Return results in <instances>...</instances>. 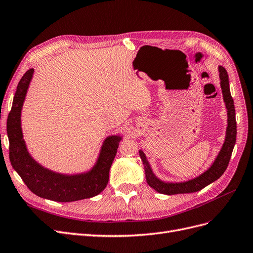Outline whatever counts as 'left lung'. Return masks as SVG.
<instances>
[{
  "label": "left lung",
  "instance_id": "1",
  "mask_svg": "<svg viewBox=\"0 0 253 253\" xmlns=\"http://www.w3.org/2000/svg\"><path fill=\"white\" fill-rule=\"evenodd\" d=\"M220 72V80H221V88L223 92L224 101L226 103V108L228 112V126H227V133H226V139L223 144L222 150L216 157L215 161L211 165V168L206 170L201 176L198 178L190 180L184 183H164L157 179L156 176L153 173L149 162H147L145 155L142 151H139L140 154L141 160L143 162L144 169H145V176L146 181L149 185L156 189L158 193L164 195H178V194H189V193H196V191L201 190L205 186L210 185L211 183L214 182L219 179L224 171L227 169L231 154L233 151L234 144L237 140V121H236V110H234L233 99L230 94L229 89V81H228V74L226 69L222 66L219 67Z\"/></svg>",
  "mask_w": 253,
  "mask_h": 253
}]
</instances>
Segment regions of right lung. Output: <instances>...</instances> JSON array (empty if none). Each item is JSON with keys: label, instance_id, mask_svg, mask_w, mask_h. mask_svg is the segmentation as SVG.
<instances>
[{"label": "right lung", "instance_id": "obj_1", "mask_svg": "<svg viewBox=\"0 0 253 253\" xmlns=\"http://www.w3.org/2000/svg\"><path fill=\"white\" fill-rule=\"evenodd\" d=\"M32 74L33 69H29L21 78L7 119L9 159L12 168L32 193L41 198L57 202H72L97 196L108 184L110 168L121 138H107L95 168L84 175L65 176L42 168L26 150L21 128V110Z\"/></svg>", "mask_w": 253, "mask_h": 253}]
</instances>
